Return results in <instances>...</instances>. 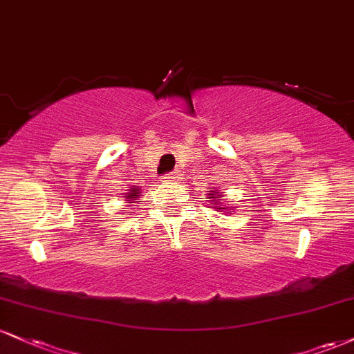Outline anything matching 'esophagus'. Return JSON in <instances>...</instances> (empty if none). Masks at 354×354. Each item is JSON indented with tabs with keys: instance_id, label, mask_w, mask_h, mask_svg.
<instances>
[{
	"instance_id": "esophagus-1",
	"label": "esophagus",
	"mask_w": 354,
	"mask_h": 354,
	"mask_svg": "<svg viewBox=\"0 0 354 354\" xmlns=\"http://www.w3.org/2000/svg\"><path fill=\"white\" fill-rule=\"evenodd\" d=\"M183 174L180 173V171H174V173H169V174H166L165 176V180L166 181H181L183 180Z\"/></svg>"
}]
</instances>
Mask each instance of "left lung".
Instances as JSON below:
<instances>
[{"label": "left lung", "mask_w": 354, "mask_h": 354, "mask_svg": "<svg viewBox=\"0 0 354 354\" xmlns=\"http://www.w3.org/2000/svg\"><path fill=\"white\" fill-rule=\"evenodd\" d=\"M206 194H208V201L213 205V208L219 211V213H226V214L233 213V209H230V206L223 205V200H221L223 194L221 193H218V191H214V189H209Z\"/></svg>", "instance_id": "obj_1"}]
</instances>
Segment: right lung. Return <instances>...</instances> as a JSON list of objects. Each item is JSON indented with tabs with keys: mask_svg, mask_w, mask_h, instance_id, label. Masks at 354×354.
Instances as JSON below:
<instances>
[{
	"mask_svg": "<svg viewBox=\"0 0 354 354\" xmlns=\"http://www.w3.org/2000/svg\"><path fill=\"white\" fill-rule=\"evenodd\" d=\"M141 194H143V193H141L140 186H131V188H129L124 193V198H126L124 201L126 203H136V200L141 196Z\"/></svg>",
	"mask_w": 354,
	"mask_h": 354,
	"instance_id": "obj_1",
	"label": "right lung"
}]
</instances>
